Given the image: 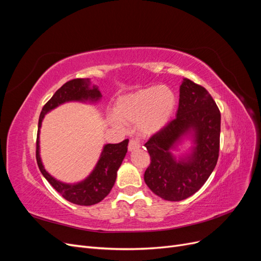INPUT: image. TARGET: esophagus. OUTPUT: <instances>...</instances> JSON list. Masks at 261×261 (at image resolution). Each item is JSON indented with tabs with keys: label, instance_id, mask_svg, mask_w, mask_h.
<instances>
[{
	"label": "esophagus",
	"instance_id": "esophagus-1",
	"mask_svg": "<svg viewBox=\"0 0 261 261\" xmlns=\"http://www.w3.org/2000/svg\"><path fill=\"white\" fill-rule=\"evenodd\" d=\"M140 148V145L137 140H129V144H128V151H135V150H138Z\"/></svg>",
	"mask_w": 261,
	"mask_h": 261
}]
</instances>
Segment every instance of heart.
<instances>
[{
	"instance_id": "b5f03b06",
	"label": "heart",
	"mask_w": 261,
	"mask_h": 261,
	"mask_svg": "<svg viewBox=\"0 0 261 261\" xmlns=\"http://www.w3.org/2000/svg\"><path fill=\"white\" fill-rule=\"evenodd\" d=\"M177 99L167 86H152L118 97L113 107L114 115L108 121L112 125L137 124L146 136L162 132L175 113Z\"/></svg>"
}]
</instances>
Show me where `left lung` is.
<instances>
[{
    "instance_id": "8db88e82",
    "label": "left lung",
    "mask_w": 261,
    "mask_h": 261,
    "mask_svg": "<svg viewBox=\"0 0 261 261\" xmlns=\"http://www.w3.org/2000/svg\"><path fill=\"white\" fill-rule=\"evenodd\" d=\"M220 126L221 114L210 93L184 78L175 120L145 144L151 159L144 176L147 186L169 201L184 200L199 191L216 168ZM186 142L189 148L175 155Z\"/></svg>"
}]
</instances>
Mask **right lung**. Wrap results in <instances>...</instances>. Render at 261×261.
<instances>
[{
    "instance_id": "add662e5",
    "label": "right lung",
    "mask_w": 261,
    "mask_h": 261,
    "mask_svg": "<svg viewBox=\"0 0 261 261\" xmlns=\"http://www.w3.org/2000/svg\"><path fill=\"white\" fill-rule=\"evenodd\" d=\"M102 94L97 85H93L90 78H78L63 85L53 94V97L42 108L39 117L37 136V163L42 175L52 187L66 200L80 206H91L103 200L114 186L117 170L120 169L127 152L128 139L120 144H106L102 148L99 160L90 174L76 183H65L52 176L45 170L40 155V129L45 114L67 102L97 105L101 101Z\"/></svg>"
}]
</instances>
